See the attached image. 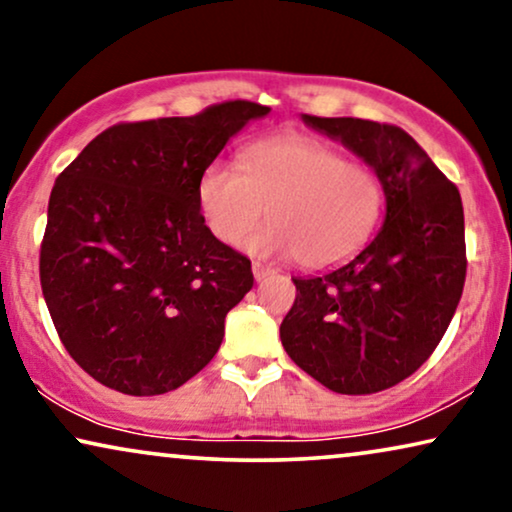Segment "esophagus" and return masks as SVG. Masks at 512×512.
I'll return each mask as SVG.
<instances>
[{
    "mask_svg": "<svg viewBox=\"0 0 512 512\" xmlns=\"http://www.w3.org/2000/svg\"><path fill=\"white\" fill-rule=\"evenodd\" d=\"M251 270H254V279H256V282H263V279L265 277H270V275H275V270H272V268H268V265H263V263H254V265H251Z\"/></svg>",
    "mask_w": 512,
    "mask_h": 512,
    "instance_id": "esophagus-1",
    "label": "esophagus"
}]
</instances>
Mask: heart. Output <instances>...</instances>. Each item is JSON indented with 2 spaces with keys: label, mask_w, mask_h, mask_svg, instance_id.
<instances>
[{
  "label": "heart",
  "mask_w": 512,
  "mask_h": 512,
  "mask_svg": "<svg viewBox=\"0 0 512 512\" xmlns=\"http://www.w3.org/2000/svg\"><path fill=\"white\" fill-rule=\"evenodd\" d=\"M195 193L207 228L226 244L247 237L268 209L272 223L249 237V251L298 256L310 270L354 258L382 214V184L370 167L298 132L244 146L237 167L214 160Z\"/></svg>",
  "instance_id": "heart-1"
}]
</instances>
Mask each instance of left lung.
I'll use <instances>...</instances> for the list:
<instances>
[{"label":"left lung","instance_id":"8db88e82","mask_svg":"<svg viewBox=\"0 0 512 512\" xmlns=\"http://www.w3.org/2000/svg\"><path fill=\"white\" fill-rule=\"evenodd\" d=\"M380 179L384 223L340 268L293 277L296 300L279 326L286 354L331 391L375 394L433 354L466 279L457 186L396 125L303 114Z\"/></svg>","mask_w":512,"mask_h":512}]
</instances>
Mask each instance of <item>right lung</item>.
<instances>
[{"mask_svg":"<svg viewBox=\"0 0 512 512\" xmlns=\"http://www.w3.org/2000/svg\"><path fill=\"white\" fill-rule=\"evenodd\" d=\"M268 114L235 100L114 125L55 179L41 291L69 356L104 387L167 394L219 352L254 275L205 226L195 191L228 139Z\"/></svg>","mask_w":512,"mask_h":512,"instance_id":"obj_1","label":"right lung"}]
</instances>
